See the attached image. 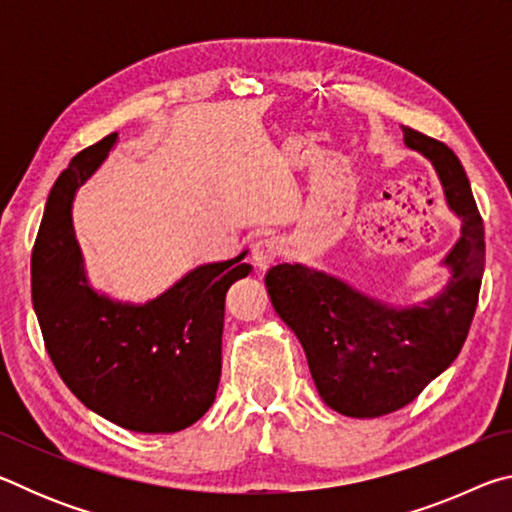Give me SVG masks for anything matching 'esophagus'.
I'll return each instance as SVG.
<instances>
[{
	"label": "esophagus",
	"instance_id": "1",
	"mask_svg": "<svg viewBox=\"0 0 512 512\" xmlns=\"http://www.w3.org/2000/svg\"><path fill=\"white\" fill-rule=\"evenodd\" d=\"M280 255H282V241L277 237H262L259 241H255L253 262L259 271H266L268 266H273Z\"/></svg>",
	"mask_w": 512,
	"mask_h": 512
}]
</instances>
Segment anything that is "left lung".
Wrapping results in <instances>:
<instances>
[{"instance_id": "left-lung-1", "label": "left lung", "mask_w": 512, "mask_h": 512, "mask_svg": "<svg viewBox=\"0 0 512 512\" xmlns=\"http://www.w3.org/2000/svg\"><path fill=\"white\" fill-rule=\"evenodd\" d=\"M404 144L433 164L461 219V237L443 259L452 277L436 298L397 309L302 264H277L264 277L323 402L350 418H379L413 402L458 357L479 302L485 232L463 164L413 128H404Z\"/></svg>"}]
</instances>
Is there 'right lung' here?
I'll return each instance as SVG.
<instances>
[{
    "mask_svg": "<svg viewBox=\"0 0 512 512\" xmlns=\"http://www.w3.org/2000/svg\"><path fill=\"white\" fill-rule=\"evenodd\" d=\"M117 142L74 155L51 187L31 255V296L42 339L69 391L119 427L176 433L210 409L221 379L225 293L250 273L241 259L196 266L144 305L88 284L72 203Z\"/></svg>",
    "mask_w": 512,
    "mask_h": 512,
    "instance_id": "right-lung-1",
    "label": "right lung"
}]
</instances>
